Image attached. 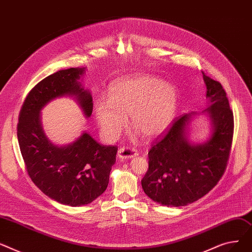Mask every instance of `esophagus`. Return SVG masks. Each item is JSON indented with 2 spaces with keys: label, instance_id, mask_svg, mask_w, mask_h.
<instances>
[{
  "label": "esophagus",
  "instance_id": "obj_1",
  "mask_svg": "<svg viewBox=\"0 0 252 252\" xmlns=\"http://www.w3.org/2000/svg\"><path fill=\"white\" fill-rule=\"evenodd\" d=\"M138 155L137 151H135L134 149H131V147H121V149L118 151V157L121 159H128V158H132Z\"/></svg>",
  "mask_w": 252,
  "mask_h": 252
}]
</instances>
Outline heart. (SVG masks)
Segmentation results:
<instances>
[{
	"mask_svg": "<svg viewBox=\"0 0 252 252\" xmlns=\"http://www.w3.org/2000/svg\"><path fill=\"white\" fill-rule=\"evenodd\" d=\"M179 105V93L175 85L146 74H133L115 81L108 100L98 98L94 116L102 136L114 141L127 126L145 138L162 134L172 124Z\"/></svg>",
	"mask_w": 252,
	"mask_h": 252,
	"instance_id": "obj_1",
	"label": "heart"
}]
</instances>
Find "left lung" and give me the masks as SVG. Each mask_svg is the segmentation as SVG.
<instances>
[{
  "mask_svg": "<svg viewBox=\"0 0 252 252\" xmlns=\"http://www.w3.org/2000/svg\"><path fill=\"white\" fill-rule=\"evenodd\" d=\"M213 133L208 141L190 144L185 135L192 115L176 118L149 152V170L141 180L145 194L166 206H183L204 196L224 175L234 133V116L226 92L205 75Z\"/></svg>",
  "mask_w": 252,
  "mask_h": 252,
  "instance_id": "8db88e82",
  "label": "left lung"
}]
</instances>
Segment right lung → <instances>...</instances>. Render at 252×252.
I'll return each mask as SVG.
<instances>
[{
    "label": "right lung",
    "instance_id": "add662e5",
    "mask_svg": "<svg viewBox=\"0 0 252 252\" xmlns=\"http://www.w3.org/2000/svg\"><path fill=\"white\" fill-rule=\"evenodd\" d=\"M84 68L60 70L42 79L25 97L17 137L28 176L47 196L70 206L93 202L108 187L117 146L102 145L88 133L66 146L54 145L44 135L39 112L52 99L75 95L86 117L93 97L77 81Z\"/></svg>",
    "mask_w": 252,
    "mask_h": 252
}]
</instances>
